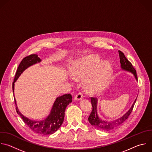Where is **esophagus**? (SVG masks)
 I'll list each match as a JSON object with an SVG mask.
<instances>
[{
  "instance_id": "esophagus-1",
  "label": "esophagus",
  "mask_w": 152,
  "mask_h": 152,
  "mask_svg": "<svg viewBox=\"0 0 152 152\" xmlns=\"http://www.w3.org/2000/svg\"><path fill=\"white\" fill-rule=\"evenodd\" d=\"M83 94L82 92H79L76 94V95L75 96V99L76 101H79V100H80L82 98H83Z\"/></svg>"
}]
</instances>
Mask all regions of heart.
Wrapping results in <instances>:
<instances>
[{
    "label": "heart",
    "instance_id": "1",
    "mask_svg": "<svg viewBox=\"0 0 152 152\" xmlns=\"http://www.w3.org/2000/svg\"><path fill=\"white\" fill-rule=\"evenodd\" d=\"M100 64L99 60L95 57H89L76 62L73 67V76L76 79H82L95 70ZM112 73L109 63H103L87 79L85 83L86 91L89 93H96L104 89L107 84Z\"/></svg>",
    "mask_w": 152,
    "mask_h": 152
}]
</instances>
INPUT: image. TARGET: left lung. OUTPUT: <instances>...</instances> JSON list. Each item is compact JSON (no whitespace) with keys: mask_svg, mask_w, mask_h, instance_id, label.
I'll return each mask as SVG.
<instances>
[{"mask_svg":"<svg viewBox=\"0 0 152 152\" xmlns=\"http://www.w3.org/2000/svg\"><path fill=\"white\" fill-rule=\"evenodd\" d=\"M119 54L120 57V62L121 64L122 69L132 73L134 75L136 79L137 80L136 70L133 67L131 63L129 61H128V60L125 56L124 54L122 51H121V50H119ZM136 99H135L134 104H132L130 109L128 110V112L126 114H125L122 117L116 120L110 122H107L101 120L100 118H98L97 115V111H96V103H97L96 99L95 97H91V104L92 106V110L91 114L89 116L88 121L92 125H93L94 127H95L98 129L102 130V131H107L112 130L116 128L117 126H119L121 124H122L128 118V117L129 116L130 114L131 113L133 110L135 103L136 102Z\"/></svg>","mask_w":152,"mask_h":152,"instance_id":"1","label":"left lung"}]
</instances>
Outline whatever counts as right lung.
<instances>
[{"label":"right lung","mask_w":152,"mask_h":152,"mask_svg":"<svg viewBox=\"0 0 152 152\" xmlns=\"http://www.w3.org/2000/svg\"><path fill=\"white\" fill-rule=\"evenodd\" d=\"M41 60L37 54H31L24 57L20 63L17 70L12 90L14 91V82L17 80L23 71L29 66L40 62ZM17 113L23 119L24 122L34 132L42 135H50L56 132L61 126L64 118V112L66 107L72 102V96L70 94H64L58 97L53 105L51 112L46 119L41 121H34L24 117L18 110L14 97Z\"/></svg>","instance_id":"1"}]
</instances>
